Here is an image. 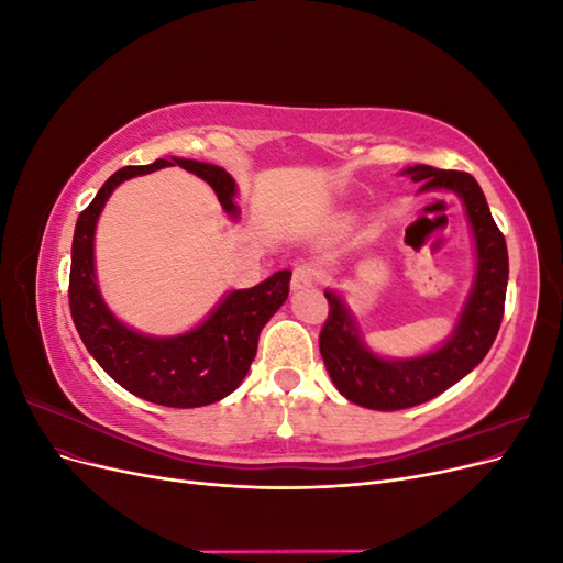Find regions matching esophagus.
Listing matches in <instances>:
<instances>
[{"mask_svg": "<svg viewBox=\"0 0 563 563\" xmlns=\"http://www.w3.org/2000/svg\"><path fill=\"white\" fill-rule=\"evenodd\" d=\"M317 279H319V267H317V263H300V265L294 269L291 288H294V291H300V288L314 286Z\"/></svg>", "mask_w": 563, "mask_h": 563, "instance_id": "obj_1", "label": "esophagus"}]
</instances>
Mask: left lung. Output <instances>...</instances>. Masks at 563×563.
I'll return each instance as SVG.
<instances>
[{
  "label": "left lung",
  "mask_w": 563,
  "mask_h": 563,
  "mask_svg": "<svg viewBox=\"0 0 563 563\" xmlns=\"http://www.w3.org/2000/svg\"><path fill=\"white\" fill-rule=\"evenodd\" d=\"M401 174L420 183V192L446 190L463 199L474 236L476 272L453 333L437 350L408 360H385L373 352L347 302L331 288L323 291L329 300V319L319 335L323 364L340 395L373 411H399L430 401L479 366L498 335L509 277L505 236L488 211L479 183L465 172H441L424 164L408 166Z\"/></svg>",
  "instance_id": "1"
}]
</instances>
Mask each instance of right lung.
<instances>
[{
  "label": "right lung",
  "instance_id": "obj_1",
  "mask_svg": "<svg viewBox=\"0 0 563 563\" xmlns=\"http://www.w3.org/2000/svg\"><path fill=\"white\" fill-rule=\"evenodd\" d=\"M174 164L207 180L230 218L240 216L234 203L236 183L216 164L172 157L119 168L77 218L67 296L81 343L114 383L152 404L197 408L220 401L242 385L263 327L288 298L291 269H279L253 288L230 291L207 319L180 335H145L119 321L98 291L93 261L98 216L117 185Z\"/></svg>",
  "mask_w": 563,
  "mask_h": 563
}]
</instances>
